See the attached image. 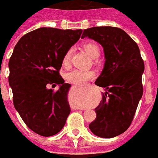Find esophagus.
Returning <instances> with one entry per match:
<instances>
[{
	"instance_id": "34e87169",
	"label": "esophagus",
	"mask_w": 158,
	"mask_h": 158,
	"mask_svg": "<svg viewBox=\"0 0 158 158\" xmlns=\"http://www.w3.org/2000/svg\"><path fill=\"white\" fill-rule=\"evenodd\" d=\"M72 109H79L78 107H75V106H72Z\"/></svg>"
}]
</instances>
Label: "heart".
Here are the masks:
<instances>
[{"label":"heart","mask_w":158,"mask_h":158,"mask_svg":"<svg viewBox=\"0 0 158 158\" xmlns=\"http://www.w3.org/2000/svg\"><path fill=\"white\" fill-rule=\"evenodd\" d=\"M83 48L85 52L88 53L92 58H97L100 55V48L96 43H85L83 44ZM71 55H72V50H68L64 53L62 64L64 67H69L71 61ZM94 77V73L93 71L89 70H80L73 69L66 74V79L72 84L75 85H82L89 79H93Z\"/></svg>","instance_id":"b5f03b06"}]
</instances>
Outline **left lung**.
<instances>
[{
    "label": "left lung",
    "instance_id": "left-lung-1",
    "mask_svg": "<svg viewBox=\"0 0 158 158\" xmlns=\"http://www.w3.org/2000/svg\"><path fill=\"white\" fill-rule=\"evenodd\" d=\"M85 37L100 43L106 59L95 80L106 92L89 128L99 137L112 138L125 132L134 118L143 94L144 62L137 44L122 29L94 27L84 30L81 38Z\"/></svg>",
    "mask_w": 158,
    "mask_h": 158
}]
</instances>
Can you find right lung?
<instances>
[{
	"instance_id": "right-lung-1",
	"label": "right lung",
	"mask_w": 158,
	"mask_h": 158,
	"mask_svg": "<svg viewBox=\"0 0 158 158\" xmlns=\"http://www.w3.org/2000/svg\"><path fill=\"white\" fill-rule=\"evenodd\" d=\"M82 31L40 27L24 35L14 48L8 64L14 107L38 135H56L66 123L71 111L68 101L71 85L64 83L59 69L64 53ZM48 83L60 88L54 92L46 87Z\"/></svg>"
}]
</instances>
